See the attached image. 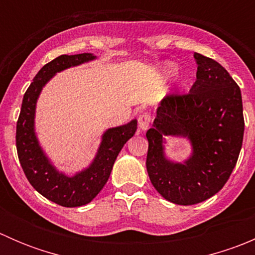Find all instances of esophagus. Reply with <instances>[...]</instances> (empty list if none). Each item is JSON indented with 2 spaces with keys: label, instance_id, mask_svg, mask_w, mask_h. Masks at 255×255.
<instances>
[{
  "label": "esophagus",
  "instance_id": "1",
  "mask_svg": "<svg viewBox=\"0 0 255 255\" xmlns=\"http://www.w3.org/2000/svg\"><path fill=\"white\" fill-rule=\"evenodd\" d=\"M150 120H151V117L148 112H144V113H142V115H139V117H138V125H139L140 129L142 130L148 129Z\"/></svg>",
  "mask_w": 255,
  "mask_h": 255
}]
</instances>
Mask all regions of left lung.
<instances>
[{
    "mask_svg": "<svg viewBox=\"0 0 255 255\" xmlns=\"http://www.w3.org/2000/svg\"><path fill=\"white\" fill-rule=\"evenodd\" d=\"M196 81L187 94H169L150 129L146 171L156 191L176 205H195L217 194L230 179L243 143L241 89L213 59L194 54ZM164 135L192 140V158L184 164L163 156Z\"/></svg>",
    "mask_w": 255,
    "mask_h": 255,
    "instance_id": "8db88e82",
    "label": "left lung"
}]
</instances>
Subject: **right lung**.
<instances>
[{
  "label": "right lung",
  "instance_id": "add662e5",
  "mask_svg": "<svg viewBox=\"0 0 255 255\" xmlns=\"http://www.w3.org/2000/svg\"><path fill=\"white\" fill-rule=\"evenodd\" d=\"M92 59H95L92 54L84 53L60 55L45 64L25 91L17 121V154L28 181L40 195L64 207L84 206L96 197L109 180L118 153L137 129L134 120L126 126L106 130L94 163L73 177L58 173L49 163L34 134L35 102L42 87L54 74Z\"/></svg>",
  "mask_w": 255,
  "mask_h": 255
}]
</instances>
